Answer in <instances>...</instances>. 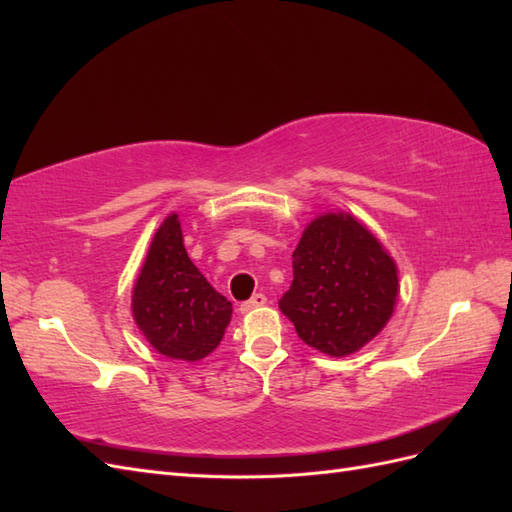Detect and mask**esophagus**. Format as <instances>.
Masks as SVG:
<instances>
[{"label": "esophagus", "instance_id": "34e87169", "mask_svg": "<svg viewBox=\"0 0 512 512\" xmlns=\"http://www.w3.org/2000/svg\"><path fill=\"white\" fill-rule=\"evenodd\" d=\"M265 303H267V297H265V294H262V292H256L250 301L241 303V312H252V309H256V307H260V305H265Z\"/></svg>", "mask_w": 512, "mask_h": 512}]
</instances>
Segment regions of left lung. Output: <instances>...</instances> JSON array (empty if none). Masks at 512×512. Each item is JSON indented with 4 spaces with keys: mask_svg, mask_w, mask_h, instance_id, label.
I'll list each match as a JSON object with an SVG mask.
<instances>
[{
    "mask_svg": "<svg viewBox=\"0 0 512 512\" xmlns=\"http://www.w3.org/2000/svg\"><path fill=\"white\" fill-rule=\"evenodd\" d=\"M397 294V265L374 232L352 213L327 211L305 226L292 252L280 309L307 346L348 356L386 327Z\"/></svg>",
    "mask_w": 512,
    "mask_h": 512,
    "instance_id": "8db88e82",
    "label": "left lung"
}]
</instances>
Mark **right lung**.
I'll list each match as a JSON object with an SVG mask.
<instances>
[{
	"mask_svg": "<svg viewBox=\"0 0 512 512\" xmlns=\"http://www.w3.org/2000/svg\"><path fill=\"white\" fill-rule=\"evenodd\" d=\"M132 316L147 342L168 359L200 361L220 346L232 303L185 252L179 213L153 235L132 288Z\"/></svg>",
	"mask_w": 512,
	"mask_h": 512,
	"instance_id": "1",
	"label": "right lung"
}]
</instances>
